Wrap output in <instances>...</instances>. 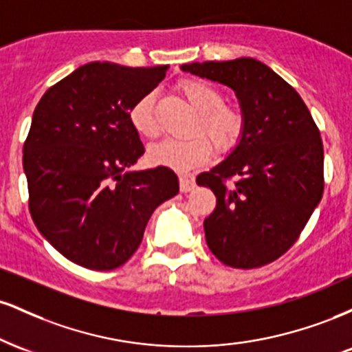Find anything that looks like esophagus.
<instances>
[{"instance_id":"34e87169","label":"esophagus","mask_w":352,"mask_h":352,"mask_svg":"<svg viewBox=\"0 0 352 352\" xmlns=\"http://www.w3.org/2000/svg\"><path fill=\"white\" fill-rule=\"evenodd\" d=\"M179 180H180V192L187 193V192H190V190H192L193 187H195V180H193L192 177L184 175V177H180Z\"/></svg>"}]
</instances>
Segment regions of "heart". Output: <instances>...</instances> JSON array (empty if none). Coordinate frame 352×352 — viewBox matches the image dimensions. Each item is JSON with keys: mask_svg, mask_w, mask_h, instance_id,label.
<instances>
[{"mask_svg": "<svg viewBox=\"0 0 352 352\" xmlns=\"http://www.w3.org/2000/svg\"><path fill=\"white\" fill-rule=\"evenodd\" d=\"M180 91L199 112L193 132L201 134L187 140L165 139L160 144L152 145L148 148V160L153 165L187 172L208 162L213 153L212 142L220 152L235 147L243 135L245 117L238 107L223 104V94L207 80L187 79L180 84ZM129 120L132 127L147 139H155L160 134L153 92H147L132 104ZM210 140H212L211 143Z\"/></svg>", "mask_w": 352, "mask_h": 352, "instance_id": "obj_1", "label": "heart"}]
</instances>
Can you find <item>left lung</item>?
<instances>
[{
    "label": "left lung",
    "instance_id": "obj_1",
    "mask_svg": "<svg viewBox=\"0 0 352 352\" xmlns=\"http://www.w3.org/2000/svg\"><path fill=\"white\" fill-rule=\"evenodd\" d=\"M182 71L235 91L245 131L227 159L197 177L215 193L207 245L232 268L272 263L292 248L321 201L324 151L308 107L273 69L253 58L184 64ZM235 176L233 186L226 180Z\"/></svg>",
    "mask_w": 352,
    "mask_h": 352
}]
</instances>
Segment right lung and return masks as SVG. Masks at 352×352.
<instances>
[{
	"mask_svg": "<svg viewBox=\"0 0 352 352\" xmlns=\"http://www.w3.org/2000/svg\"><path fill=\"white\" fill-rule=\"evenodd\" d=\"M167 69L84 64L47 89L34 109L23 147L30 212L72 263L119 268L139 248L153 210L179 193L170 168L131 170L145 151L129 111Z\"/></svg>",
	"mask_w": 352,
	"mask_h": 352,
	"instance_id": "right-lung-1",
	"label": "right lung"
}]
</instances>
